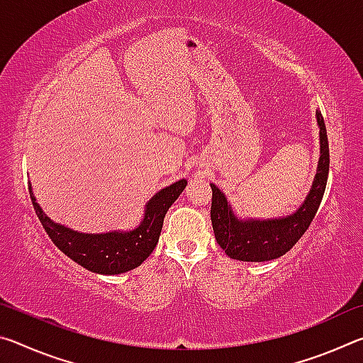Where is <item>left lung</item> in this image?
Returning a JSON list of instances; mask_svg holds the SVG:
<instances>
[{"instance_id": "1", "label": "left lung", "mask_w": 363, "mask_h": 363, "mask_svg": "<svg viewBox=\"0 0 363 363\" xmlns=\"http://www.w3.org/2000/svg\"><path fill=\"white\" fill-rule=\"evenodd\" d=\"M320 138V158H318L317 173L309 194L296 211L281 218L270 219H242L233 213L229 200L214 184L211 200V223L216 242L232 259L264 262L272 261L288 253L303 233L309 229L315 213L320 206L322 196L327 187L330 150L327 128L322 113L315 112Z\"/></svg>"}]
</instances>
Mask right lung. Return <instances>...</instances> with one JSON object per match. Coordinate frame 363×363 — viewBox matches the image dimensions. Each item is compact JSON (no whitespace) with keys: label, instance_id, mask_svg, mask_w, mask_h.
I'll return each instance as SVG.
<instances>
[{"label":"right lung","instance_id":"1","mask_svg":"<svg viewBox=\"0 0 363 363\" xmlns=\"http://www.w3.org/2000/svg\"><path fill=\"white\" fill-rule=\"evenodd\" d=\"M187 181L179 179L164 187L147 201L144 216L138 227L131 230H110L102 233H86L73 230L64 224L54 223L36 203L32 186L30 199L35 213L54 245L79 266L101 275H118L140 266L155 250L162 233L164 214L179 199Z\"/></svg>","mask_w":363,"mask_h":363}]
</instances>
